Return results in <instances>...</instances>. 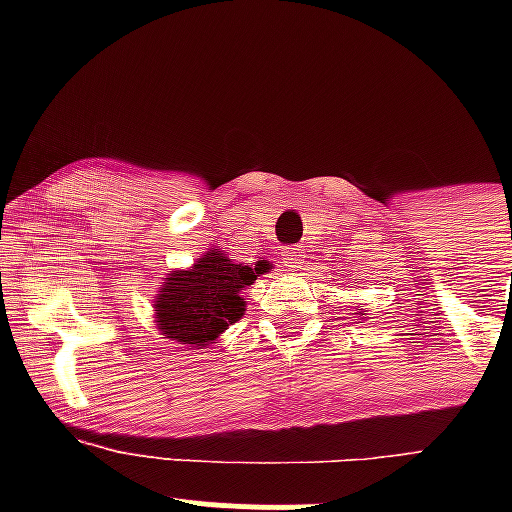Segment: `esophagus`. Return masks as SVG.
Listing matches in <instances>:
<instances>
[{"mask_svg":"<svg viewBox=\"0 0 512 512\" xmlns=\"http://www.w3.org/2000/svg\"><path fill=\"white\" fill-rule=\"evenodd\" d=\"M303 250L298 248V245H291V248L284 250V255H281V260H284V267L289 269V272H296V269H301L303 264Z\"/></svg>","mask_w":512,"mask_h":512,"instance_id":"obj_1","label":"esophagus"}]
</instances>
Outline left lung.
<instances>
[{
	"label": "left lung",
	"instance_id": "8db88e82",
	"mask_svg": "<svg viewBox=\"0 0 512 512\" xmlns=\"http://www.w3.org/2000/svg\"><path fill=\"white\" fill-rule=\"evenodd\" d=\"M354 315H358V317H363V315H368V313H366V310H363V308H361V310H356V313H354Z\"/></svg>",
	"mask_w": 512,
	"mask_h": 512
}]
</instances>
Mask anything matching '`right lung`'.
<instances>
[{
	"instance_id": "obj_1",
	"label": "right lung",
	"mask_w": 512,
	"mask_h": 512,
	"mask_svg": "<svg viewBox=\"0 0 512 512\" xmlns=\"http://www.w3.org/2000/svg\"><path fill=\"white\" fill-rule=\"evenodd\" d=\"M264 272L267 264L236 262L219 248L204 252L192 267L173 269L154 296L158 332L168 342L209 349L245 315L240 293Z\"/></svg>"
}]
</instances>
